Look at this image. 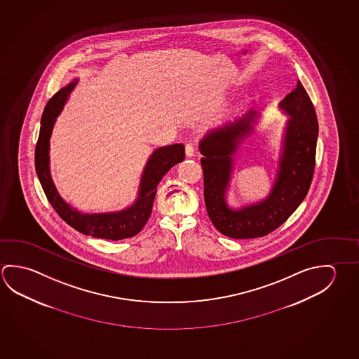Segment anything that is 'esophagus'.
Instances as JSON below:
<instances>
[{
  "mask_svg": "<svg viewBox=\"0 0 359 359\" xmlns=\"http://www.w3.org/2000/svg\"><path fill=\"white\" fill-rule=\"evenodd\" d=\"M195 149L193 144H187L185 145V154H187V156L188 158H191V156H194Z\"/></svg>",
  "mask_w": 359,
  "mask_h": 359,
  "instance_id": "obj_1",
  "label": "esophagus"
}]
</instances>
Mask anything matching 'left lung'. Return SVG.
<instances>
[{
    "label": "left lung",
    "instance_id": "left-lung-1",
    "mask_svg": "<svg viewBox=\"0 0 359 359\" xmlns=\"http://www.w3.org/2000/svg\"><path fill=\"white\" fill-rule=\"evenodd\" d=\"M280 108L289 114L280 170L266 201L232 210L226 204V189L233 166V154L241 139L251 133L256 111L228 122L208 133L199 150L204 177V201L208 215L222 234L236 239L257 238L285 223L308 194L315 169L318 118L314 104L297 82Z\"/></svg>",
    "mask_w": 359,
    "mask_h": 359
}]
</instances>
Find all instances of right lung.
I'll use <instances>...</instances> for the list:
<instances>
[{"label": "right lung", "mask_w": 359, "mask_h": 359, "mask_svg": "<svg viewBox=\"0 0 359 359\" xmlns=\"http://www.w3.org/2000/svg\"><path fill=\"white\" fill-rule=\"evenodd\" d=\"M76 82L70 83L60 89L48 102L35 147V169L45 195L55 209L59 217L73 226L78 232L97 237V238H130L136 236L144 228L152 212V204L158 190V184L174 165L182 163L185 158V147L182 144L160 147L154 152L146 164L140 185L139 199L133 207L118 213L82 214L70 208L57 194L49 171V139L54 122L60 114L64 103Z\"/></svg>", "instance_id": "1"}]
</instances>
